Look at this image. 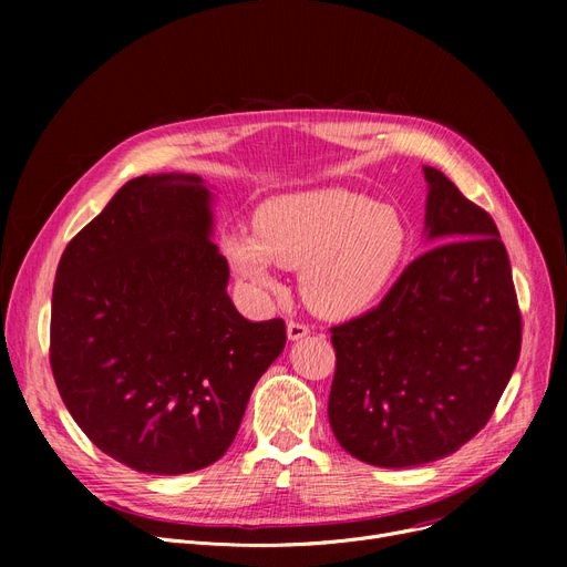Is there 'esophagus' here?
Returning a JSON list of instances; mask_svg holds the SVG:
<instances>
[{
	"instance_id": "1",
	"label": "esophagus",
	"mask_w": 567,
	"mask_h": 567,
	"mask_svg": "<svg viewBox=\"0 0 567 567\" xmlns=\"http://www.w3.org/2000/svg\"><path fill=\"white\" fill-rule=\"evenodd\" d=\"M308 333H310V329H308L306 323H299V321H289L287 323V338L291 342H299V340L308 338Z\"/></svg>"
}]
</instances>
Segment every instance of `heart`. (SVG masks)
<instances>
[{"mask_svg":"<svg viewBox=\"0 0 567 567\" xmlns=\"http://www.w3.org/2000/svg\"><path fill=\"white\" fill-rule=\"evenodd\" d=\"M255 229L234 227L220 248L257 296L278 291L276 266L299 268V289L321 317L344 319L391 291L411 250V229L393 206L347 188L282 195L259 206Z\"/></svg>","mask_w":567,"mask_h":567,"instance_id":"b5f03b06","label":"heart"}]
</instances>
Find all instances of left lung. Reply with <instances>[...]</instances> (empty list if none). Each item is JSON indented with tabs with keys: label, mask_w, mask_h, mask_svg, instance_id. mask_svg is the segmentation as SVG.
<instances>
[{
	"label": "left lung",
	"mask_w": 567,
	"mask_h": 567,
	"mask_svg": "<svg viewBox=\"0 0 567 567\" xmlns=\"http://www.w3.org/2000/svg\"><path fill=\"white\" fill-rule=\"evenodd\" d=\"M425 244L372 312L331 329L329 421L355 460L421 466L478 434L519 359L511 259L489 214L423 167Z\"/></svg>",
	"instance_id": "8db88e82"
}]
</instances>
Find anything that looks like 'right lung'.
<instances>
[{
    "label": "right lung",
    "instance_id": "right-lung-1",
    "mask_svg": "<svg viewBox=\"0 0 567 567\" xmlns=\"http://www.w3.org/2000/svg\"><path fill=\"white\" fill-rule=\"evenodd\" d=\"M214 202L197 174L131 178L56 266L59 395L96 449L142 473L220 460L287 342L282 319L250 321L234 308L212 241Z\"/></svg>",
    "mask_w": 567,
    "mask_h": 567
}]
</instances>
